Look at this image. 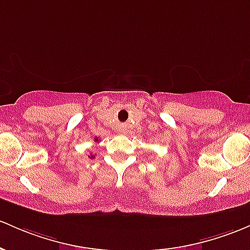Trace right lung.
<instances>
[{"mask_svg":"<svg viewBox=\"0 0 250 250\" xmlns=\"http://www.w3.org/2000/svg\"><path fill=\"white\" fill-rule=\"evenodd\" d=\"M98 141H100V139L95 138V142H98ZM91 158H94V155H92V154H91Z\"/></svg>","mask_w":250,"mask_h":250,"instance_id":"right-lung-1","label":"right lung"}]
</instances>
